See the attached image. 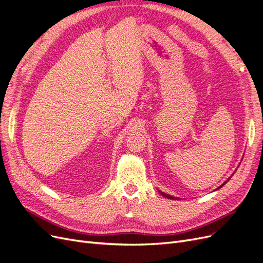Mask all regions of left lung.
I'll list each match as a JSON object with an SVG mask.
<instances>
[{"mask_svg":"<svg viewBox=\"0 0 263 263\" xmlns=\"http://www.w3.org/2000/svg\"><path fill=\"white\" fill-rule=\"evenodd\" d=\"M229 179H230V178H229ZM229 179H228V181H229ZM228 181H227V182H228ZM227 182H224V183H223V184H222V185H221L220 187H222L223 185H224V184H226ZM220 187H219V189H220ZM159 193L161 194V195H162V196H164V197H167V198H169V199H178L177 197H173V196H171V195H168V194H166V193H162V192H160V191H159Z\"/></svg>","mask_w":263,"mask_h":263,"instance_id":"8db88e82","label":"left lung"}]
</instances>
